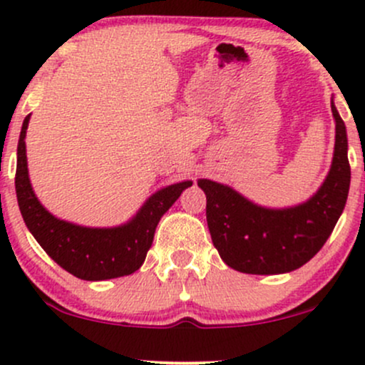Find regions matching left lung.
Segmentation results:
<instances>
[{"label": "left lung", "mask_w": 365, "mask_h": 365, "mask_svg": "<svg viewBox=\"0 0 365 365\" xmlns=\"http://www.w3.org/2000/svg\"><path fill=\"white\" fill-rule=\"evenodd\" d=\"M334 150L324 182L304 202L259 206L235 188L200 178L212 244L226 266L247 274H283L299 269L321 250L345 209L350 188L346 127L331 98Z\"/></svg>", "instance_id": "1"}]
</instances>
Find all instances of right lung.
<instances>
[{"instance_id":"obj_1","label":"right lung","mask_w":365,"mask_h":365,"mask_svg":"<svg viewBox=\"0 0 365 365\" xmlns=\"http://www.w3.org/2000/svg\"><path fill=\"white\" fill-rule=\"evenodd\" d=\"M31 115L25 116L16 148L15 190L29 232L46 254L65 271L86 282L120 278L135 273L144 264L156 226L192 180L159 188L127 223L118 226H82L53 216L37 199L27 168L25 135Z\"/></svg>"}]
</instances>
